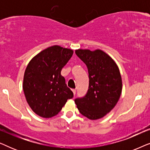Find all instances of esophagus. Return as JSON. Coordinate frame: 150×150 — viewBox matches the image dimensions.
I'll return each mask as SVG.
<instances>
[{
    "instance_id": "obj_1",
    "label": "esophagus",
    "mask_w": 150,
    "mask_h": 150,
    "mask_svg": "<svg viewBox=\"0 0 150 150\" xmlns=\"http://www.w3.org/2000/svg\"><path fill=\"white\" fill-rule=\"evenodd\" d=\"M71 91H72L73 93H74V95L75 96V94H76V89H72V90H71Z\"/></svg>"
}]
</instances>
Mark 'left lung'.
<instances>
[{
    "mask_svg": "<svg viewBox=\"0 0 150 150\" xmlns=\"http://www.w3.org/2000/svg\"><path fill=\"white\" fill-rule=\"evenodd\" d=\"M75 53L87 65L89 84L85 96L74 102L83 115L98 120L108 113L120 99L122 91L120 69L113 59L99 49H79Z\"/></svg>",
    "mask_w": 150,
    "mask_h": 150,
    "instance_id": "obj_1",
    "label": "left lung"
}]
</instances>
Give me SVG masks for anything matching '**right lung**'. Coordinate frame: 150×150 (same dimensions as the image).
Returning <instances> with one entry per match:
<instances>
[{
	"mask_svg": "<svg viewBox=\"0 0 150 150\" xmlns=\"http://www.w3.org/2000/svg\"><path fill=\"white\" fill-rule=\"evenodd\" d=\"M73 52L71 49L55 45L38 53L28 63L23 90L27 103L38 115L44 118L55 116L67 100L74 97L61 74Z\"/></svg>",
	"mask_w": 150,
	"mask_h": 150,
	"instance_id": "1",
	"label": "right lung"
}]
</instances>
